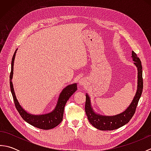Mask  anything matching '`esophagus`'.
I'll return each mask as SVG.
<instances>
[{
  "mask_svg": "<svg viewBox=\"0 0 151 151\" xmlns=\"http://www.w3.org/2000/svg\"><path fill=\"white\" fill-rule=\"evenodd\" d=\"M86 84H87V81H86V78H82L79 81V85H81L82 86H84Z\"/></svg>",
  "mask_w": 151,
  "mask_h": 151,
  "instance_id": "1",
  "label": "esophagus"
}]
</instances>
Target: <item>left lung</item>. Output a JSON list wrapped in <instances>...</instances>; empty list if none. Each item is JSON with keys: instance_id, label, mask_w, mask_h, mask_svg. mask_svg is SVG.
Returning a JSON list of instances; mask_svg holds the SVG:
<instances>
[{"instance_id": "obj_1", "label": "left lung", "mask_w": 151, "mask_h": 151, "mask_svg": "<svg viewBox=\"0 0 151 151\" xmlns=\"http://www.w3.org/2000/svg\"><path fill=\"white\" fill-rule=\"evenodd\" d=\"M132 58L134 62V64L137 68V78H138L137 80V89L132 103L123 113L114 115V116H104V115L96 114L91 108L89 97L88 94L86 95V114L87 115L89 121L96 129L101 130H113L117 129L129 123L133 117L134 114H135L136 107L143 91V70L141 60L134 51L132 52Z\"/></svg>"}]
</instances>
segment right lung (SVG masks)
I'll use <instances>...</instances> for the list:
<instances>
[{"label": "right lung", "mask_w": 151, "mask_h": 151, "mask_svg": "<svg viewBox=\"0 0 151 151\" xmlns=\"http://www.w3.org/2000/svg\"><path fill=\"white\" fill-rule=\"evenodd\" d=\"M17 49H16L15 52L14 54L12 61V67H11V73L9 75V84H10L11 92L13 96V99L14 101V104L17 110L20 114L21 117L27 122L28 123L32 125V126L37 127L38 129L43 130H49L52 129L53 128L57 127L63 119V110L64 108L67 101L69 100L70 96L75 93L77 89L76 84H73L71 85L67 86L66 88L63 89V91L60 95V97L58 101V103L55 109L49 114L36 115H32L28 114V112L25 111L21 106L19 104L17 98L14 92V87L12 82V79L13 77V74H14V63L15 56V53L17 52Z\"/></svg>", "instance_id": "1"}]
</instances>
